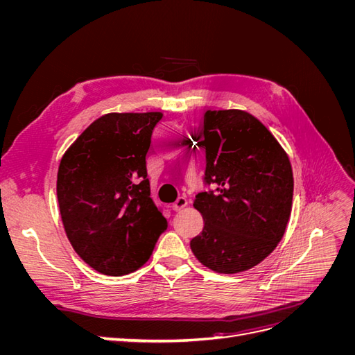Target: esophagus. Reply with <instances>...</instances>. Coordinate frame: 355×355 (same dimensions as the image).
<instances>
[{"mask_svg": "<svg viewBox=\"0 0 355 355\" xmlns=\"http://www.w3.org/2000/svg\"><path fill=\"white\" fill-rule=\"evenodd\" d=\"M187 204H188V200L185 198V197H179L173 204H171V210H175V211H180L184 207H187Z\"/></svg>", "mask_w": 355, "mask_h": 355, "instance_id": "esophagus-1", "label": "esophagus"}]
</instances>
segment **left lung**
Here are the masks:
<instances>
[{"instance_id":"8db88e82","label":"left lung","mask_w":355,"mask_h":355,"mask_svg":"<svg viewBox=\"0 0 355 355\" xmlns=\"http://www.w3.org/2000/svg\"><path fill=\"white\" fill-rule=\"evenodd\" d=\"M200 145L204 180L213 191L196 196L204 227L191 250L211 271H247L270 256L286 232L292 164L274 135L241 110L207 111Z\"/></svg>"}]
</instances>
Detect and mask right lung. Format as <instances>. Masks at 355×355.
<instances>
[{"label":"right lung","mask_w":355,"mask_h":355,"mask_svg":"<svg viewBox=\"0 0 355 355\" xmlns=\"http://www.w3.org/2000/svg\"><path fill=\"white\" fill-rule=\"evenodd\" d=\"M161 112H110L63 154L58 201L63 228L81 259L105 275L139 270L167 220L146 179V154Z\"/></svg>","instance_id":"add662e5"}]
</instances>
